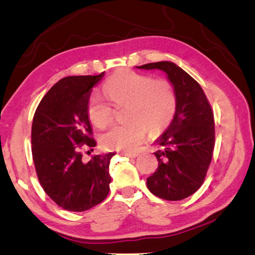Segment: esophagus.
Returning a JSON list of instances; mask_svg holds the SVG:
<instances>
[{"label":"esophagus","mask_w":255,"mask_h":255,"mask_svg":"<svg viewBox=\"0 0 255 255\" xmlns=\"http://www.w3.org/2000/svg\"><path fill=\"white\" fill-rule=\"evenodd\" d=\"M123 155H125V157L128 158H136L139 154L133 153V152H123Z\"/></svg>","instance_id":"34e87169"}]
</instances>
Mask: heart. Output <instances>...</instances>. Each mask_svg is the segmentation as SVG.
Wrapping results in <instances>:
<instances>
[{
	"mask_svg": "<svg viewBox=\"0 0 255 255\" xmlns=\"http://www.w3.org/2000/svg\"><path fill=\"white\" fill-rule=\"evenodd\" d=\"M104 92L116 105L128 103L127 118L130 120L103 133L101 143L107 150H136L144 141L148 128L152 133L162 132L176 114L177 94L166 79L124 69L106 80ZM109 98L98 92L88 98V118L98 128L106 127L113 120L114 110Z\"/></svg>",
	"mask_w": 255,
	"mask_h": 255,
	"instance_id": "b5f03b06",
	"label": "heart"
}]
</instances>
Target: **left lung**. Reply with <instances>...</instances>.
<instances>
[{"mask_svg":"<svg viewBox=\"0 0 255 255\" xmlns=\"http://www.w3.org/2000/svg\"><path fill=\"white\" fill-rule=\"evenodd\" d=\"M167 74L177 94V111L166 132L157 140L158 169L146 179L153 195L181 200L203 185L215 144L214 113L200 85L171 61L137 66Z\"/></svg>","mask_w":255,"mask_h":255,"instance_id":"obj_1","label":"left lung"}]
</instances>
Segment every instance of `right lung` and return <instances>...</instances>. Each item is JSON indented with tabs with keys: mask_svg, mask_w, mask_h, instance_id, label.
Here are the masks:
<instances>
[{
	"mask_svg": "<svg viewBox=\"0 0 255 255\" xmlns=\"http://www.w3.org/2000/svg\"><path fill=\"white\" fill-rule=\"evenodd\" d=\"M104 73L60 79L43 96L33 116L31 150L35 172L46 194L67 211H87L110 191L109 167L114 153L93 155L83 162L80 150L96 145L87 103Z\"/></svg>",
	"mask_w": 255,
	"mask_h": 255,
	"instance_id": "add662e5",
	"label": "right lung"
}]
</instances>
